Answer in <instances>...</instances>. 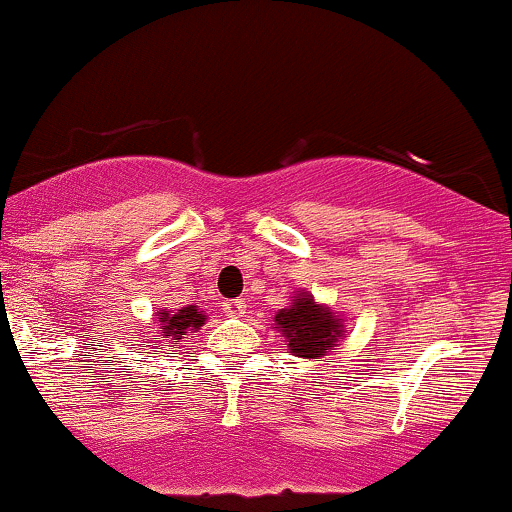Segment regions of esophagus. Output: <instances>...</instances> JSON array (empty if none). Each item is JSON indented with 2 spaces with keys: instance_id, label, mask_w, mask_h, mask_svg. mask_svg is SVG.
<instances>
[{
  "instance_id": "34e87169",
  "label": "esophagus",
  "mask_w": 512,
  "mask_h": 512,
  "mask_svg": "<svg viewBox=\"0 0 512 512\" xmlns=\"http://www.w3.org/2000/svg\"><path fill=\"white\" fill-rule=\"evenodd\" d=\"M222 311L227 316H242L246 314V302L244 299H227V302H222Z\"/></svg>"
}]
</instances>
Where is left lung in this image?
Here are the masks:
<instances>
[{
    "label": "left lung",
    "instance_id": "8db88e82",
    "mask_svg": "<svg viewBox=\"0 0 512 512\" xmlns=\"http://www.w3.org/2000/svg\"><path fill=\"white\" fill-rule=\"evenodd\" d=\"M275 326L280 328L282 338H285L294 357L318 359L342 338V323L340 318L321 309L309 294L294 299L290 309H280L275 314Z\"/></svg>",
    "mask_w": 512,
    "mask_h": 512
}]
</instances>
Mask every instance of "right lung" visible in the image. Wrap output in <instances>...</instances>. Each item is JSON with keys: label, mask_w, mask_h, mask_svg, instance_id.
I'll return each mask as SVG.
<instances>
[{"label": "right lung", "mask_w": 512, "mask_h": 512, "mask_svg": "<svg viewBox=\"0 0 512 512\" xmlns=\"http://www.w3.org/2000/svg\"><path fill=\"white\" fill-rule=\"evenodd\" d=\"M160 316V326L165 330V345H179V340L184 338L189 330H198L203 326V321H206V316L201 314V311L196 309V306H184V309H177V311H158ZM155 342H162L158 335L153 338ZM153 350H158V347H153Z\"/></svg>", "instance_id": "1"}]
</instances>
